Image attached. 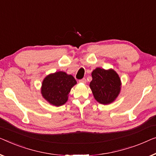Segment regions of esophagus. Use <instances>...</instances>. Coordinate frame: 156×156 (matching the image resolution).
I'll return each instance as SVG.
<instances>
[{"label": "esophagus", "mask_w": 156, "mask_h": 156, "mask_svg": "<svg viewBox=\"0 0 156 156\" xmlns=\"http://www.w3.org/2000/svg\"><path fill=\"white\" fill-rule=\"evenodd\" d=\"M79 82L82 83H86V79H85V78L81 79V80H79Z\"/></svg>", "instance_id": "1"}]
</instances>
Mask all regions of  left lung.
I'll return each mask as SVG.
<instances>
[{"mask_svg":"<svg viewBox=\"0 0 156 156\" xmlns=\"http://www.w3.org/2000/svg\"><path fill=\"white\" fill-rule=\"evenodd\" d=\"M90 83L95 99L103 105L110 104L118 97L121 90V80L113 69L97 68L92 72Z\"/></svg>","mask_w":156,"mask_h":156,"instance_id":"1","label":"left lung"}]
</instances>
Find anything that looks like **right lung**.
<instances>
[{
	"label": "right lung",
	"mask_w": 156,
	"mask_h": 156,
	"mask_svg": "<svg viewBox=\"0 0 156 156\" xmlns=\"http://www.w3.org/2000/svg\"><path fill=\"white\" fill-rule=\"evenodd\" d=\"M77 82L73 76L63 71L48 75L44 79L41 93L43 98L54 106L59 107L67 102L71 89Z\"/></svg>",
	"instance_id": "add662e5"
}]
</instances>
